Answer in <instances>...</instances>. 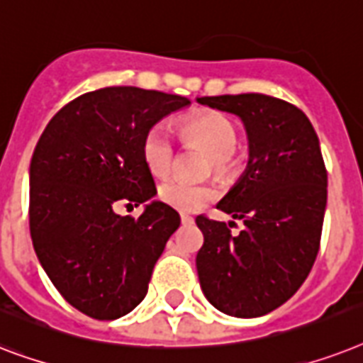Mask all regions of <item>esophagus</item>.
Returning <instances> with one entry per match:
<instances>
[{"label":"esophagus","mask_w":363,"mask_h":363,"mask_svg":"<svg viewBox=\"0 0 363 363\" xmlns=\"http://www.w3.org/2000/svg\"><path fill=\"white\" fill-rule=\"evenodd\" d=\"M179 217H182V223H184V225H191V223L195 221V219H193L191 216H187V213H182Z\"/></svg>","instance_id":"34e87169"}]
</instances>
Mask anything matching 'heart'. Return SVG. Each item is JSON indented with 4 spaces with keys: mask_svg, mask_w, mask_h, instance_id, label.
Here are the masks:
<instances>
[{
    "mask_svg": "<svg viewBox=\"0 0 363 363\" xmlns=\"http://www.w3.org/2000/svg\"><path fill=\"white\" fill-rule=\"evenodd\" d=\"M179 133L185 142L199 144L210 153L213 172L225 176L234 170L238 163V129L228 116L213 110L195 112L179 120ZM174 155L172 136L163 125H153L142 140V157L147 170L157 178H164L172 170ZM157 196L174 210L196 211L217 199V189L213 185H196L172 178L159 185Z\"/></svg>",
    "mask_w": 363,
    "mask_h": 363,
    "instance_id": "1",
    "label": "heart"
}]
</instances>
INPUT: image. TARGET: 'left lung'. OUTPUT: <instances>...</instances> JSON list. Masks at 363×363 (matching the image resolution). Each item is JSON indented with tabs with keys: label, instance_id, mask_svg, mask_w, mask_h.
<instances>
[{
	"label": "left lung",
	"instance_id": "8db88e82",
	"mask_svg": "<svg viewBox=\"0 0 363 363\" xmlns=\"http://www.w3.org/2000/svg\"><path fill=\"white\" fill-rule=\"evenodd\" d=\"M242 118L249 163L217 204L234 223L199 216L204 243L196 272L211 306L232 317H262L291 300L311 272L323 234L328 172L318 136L298 106L262 94L200 97Z\"/></svg>",
	"mask_w": 363,
	"mask_h": 363
}]
</instances>
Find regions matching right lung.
<instances>
[{"mask_svg": "<svg viewBox=\"0 0 363 363\" xmlns=\"http://www.w3.org/2000/svg\"><path fill=\"white\" fill-rule=\"evenodd\" d=\"M189 99L110 86L80 95L40 135L30 164V232L60 294L97 320H114L146 296L153 266L179 227L178 211L152 202L140 217L118 204L155 196L142 140Z\"/></svg>", "mask_w": 363, "mask_h": 363, "instance_id": "1", "label": "right lung"}]
</instances>
